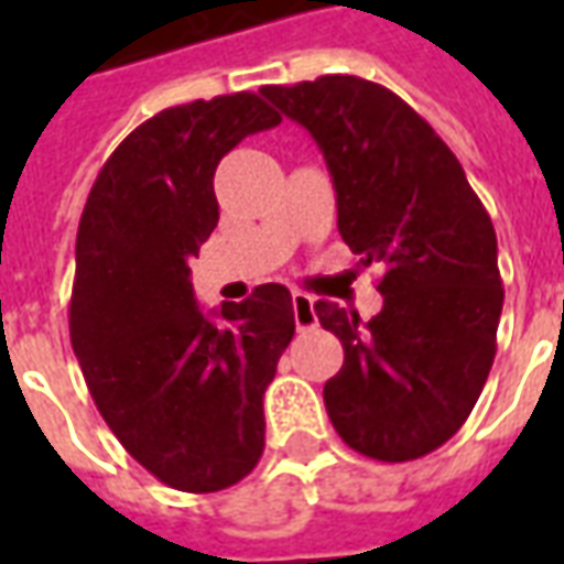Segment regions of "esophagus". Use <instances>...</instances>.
<instances>
[{"label":"esophagus","instance_id":"34e87169","mask_svg":"<svg viewBox=\"0 0 564 564\" xmlns=\"http://www.w3.org/2000/svg\"><path fill=\"white\" fill-rule=\"evenodd\" d=\"M293 317L299 329H314L317 326V311H314V299L305 293H293Z\"/></svg>","mask_w":564,"mask_h":564}]
</instances>
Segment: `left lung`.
Instances as JSON below:
<instances>
[{
	"label": "left lung",
	"mask_w": 564,
	"mask_h": 564,
	"mask_svg": "<svg viewBox=\"0 0 564 564\" xmlns=\"http://www.w3.org/2000/svg\"><path fill=\"white\" fill-rule=\"evenodd\" d=\"M259 93L317 141L338 232L362 265H383L378 317L314 305L344 347L323 387L332 425L362 456L420 459L459 432L496 359L505 290L492 220L453 150L387 87L323 75Z\"/></svg>",
	"instance_id": "left-lung-1"
}]
</instances>
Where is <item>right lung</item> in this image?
I'll use <instances>...</instances> for the list:
<instances>
[{
	"mask_svg": "<svg viewBox=\"0 0 564 564\" xmlns=\"http://www.w3.org/2000/svg\"><path fill=\"white\" fill-rule=\"evenodd\" d=\"M278 123L257 93L165 108L120 141L80 214L72 347L117 441L181 492L238 484L265 447L262 395L293 341V295L262 283L208 317L189 259L220 220V160Z\"/></svg>",
	"mask_w": 564,
	"mask_h": 564,
	"instance_id": "obj_1",
	"label": "right lung"
}]
</instances>
